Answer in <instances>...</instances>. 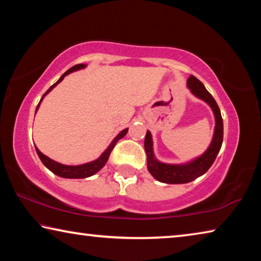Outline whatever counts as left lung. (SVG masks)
<instances>
[{
    "label": "left lung",
    "mask_w": 261,
    "mask_h": 261,
    "mask_svg": "<svg viewBox=\"0 0 261 261\" xmlns=\"http://www.w3.org/2000/svg\"><path fill=\"white\" fill-rule=\"evenodd\" d=\"M187 84L191 93L194 96H197L198 99L205 101L213 110L215 117L214 135L208 148L200 156L193 159V160L187 163L170 165V163H163L159 161L154 155L152 135L149 131L146 132L144 146L147 155V169L156 180L167 184L189 183L204 175L210 169L211 166L213 165L223 141V121L216 101L211 95L210 92L206 90L204 84L194 76H190Z\"/></svg>",
    "instance_id": "obj_1"
}]
</instances>
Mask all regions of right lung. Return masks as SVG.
Returning a JSON list of instances; mask_svg holds the SVG:
<instances>
[{
	"mask_svg": "<svg viewBox=\"0 0 261 261\" xmlns=\"http://www.w3.org/2000/svg\"><path fill=\"white\" fill-rule=\"evenodd\" d=\"M84 68H86V64H77L74 65V67L70 68L67 72H64L62 74L61 78L57 81L54 85L49 87V90H48L45 94L42 95V98L40 100V102L42 101V99L45 98V96L49 93V92L54 88L57 84H60L62 81H63L65 76H68L69 73H71L73 71H78V70H82ZM40 102H39L37 110L39 109V106H40ZM35 110V112H37ZM129 129H124L122 130L120 134H118L115 138L113 139L112 143H110L109 146L107 147V149L101 154V155L96 159L94 161H91V162H87V163H83V165H78V166H67V165H62L60 162H56L54 160H51L50 158L46 156L45 154H42L40 151H39L38 147H35V151H37L39 158H40L41 162L45 165L46 168H48L51 173H54L55 175L60 176V177H63V178H86V177H90V176L94 175L98 173V171L101 169V168H103V166L107 163L109 155H110V152L113 151V148L115 147V145L120 139H122L123 137L126 135V132Z\"/></svg>",
	"mask_w": 261,
	"mask_h": 261,
	"instance_id": "obj_1",
	"label": "right lung"
}]
</instances>
